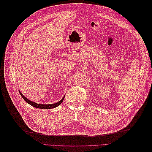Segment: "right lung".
<instances>
[{"label":"right lung","mask_w":152,"mask_h":152,"mask_svg":"<svg viewBox=\"0 0 152 152\" xmlns=\"http://www.w3.org/2000/svg\"><path fill=\"white\" fill-rule=\"evenodd\" d=\"M19 93H20L21 96H22V98L25 101H26L28 104H31V106H33V107L35 108H42V109H51V108H56L57 106H59L62 102L63 101V99L64 98V96H63V98L60 101L57 102L56 103H54V104H38V103H36L34 102H33L30 101V100H28V99H27L25 96L22 94V93L19 91Z\"/></svg>","instance_id":"1"}]
</instances>
